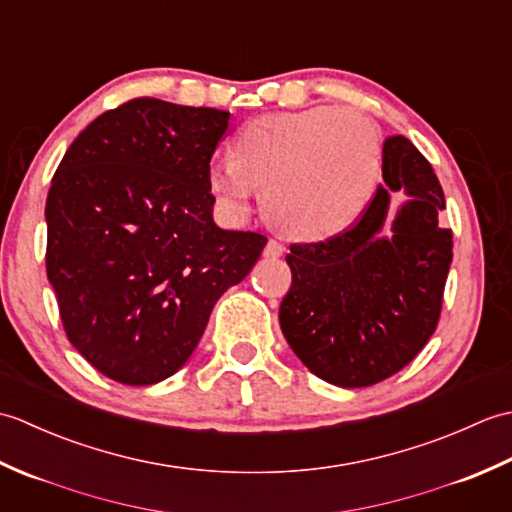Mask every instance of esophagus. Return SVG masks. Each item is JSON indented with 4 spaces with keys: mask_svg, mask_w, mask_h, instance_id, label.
Instances as JSON below:
<instances>
[{
    "mask_svg": "<svg viewBox=\"0 0 512 512\" xmlns=\"http://www.w3.org/2000/svg\"><path fill=\"white\" fill-rule=\"evenodd\" d=\"M281 255H284V244L277 242V239H270V242H268L266 248H264V257L277 259V257H281Z\"/></svg>",
    "mask_w": 512,
    "mask_h": 512,
    "instance_id": "esophagus-1",
    "label": "esophagus"
}]
</instances>
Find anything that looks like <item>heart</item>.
I'll use <instances>...</instances> for the list:
<instances>
[{
  "label": "heart",
  "mask_w": 512,
  "mask_h": 512,
  "mask_svg": "<svg viewBox=\"0 0 512 512\" xmlns=\"http://www.w3.org/2000/svg\"><path fill=\"white\" fill-rule=\"evenodd\" d=\"M383 143L372 118L319 105L266 114L242 127L233 158L215 162L211 191L248 213L266 189V213L281 231L319 242L347 231L367 209L380 176Z\"/></svg>",
  "instance_id": "heart-1"
}]
</instances>
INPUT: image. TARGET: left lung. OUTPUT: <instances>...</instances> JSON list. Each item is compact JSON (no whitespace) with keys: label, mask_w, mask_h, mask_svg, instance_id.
Returning a JSON list of instances; mask_svg holds the SVG:
<instances>
[{"label":"left lung","mask_w":512,"mask_h":512,"mask_svg":"<svg viewBox=\"0 0 512 512\" xmlns=\"http://www.w3.org/2000/svg\"><path fill=\"white\" fill-rule=\"evenodd\" d=\"M383 180L352 228L292 244V286L279 323L301 363L325 383L369 387L409 365L436 332L453 259L438 224L444 193L429 160L405 136L383 145ZM405 190L392 235H382L390 193Z\"/></svg>","instance_id":"8db88e82"}]
</instances>
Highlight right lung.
I'll return each mask as SVG.
<instances>
[{"mask_svg": "<svg viewBox=\"0 0 512 512\" xmlns=\"http://www.w3.org/2000/svg\"><path fill=\"white\" fill-rule=\"evenodd\" d=\"M231 114L134 99L74 138L46 200V270L63 330L123 385L189 361L215 301L268 239L213 222L211 156Z\"/></svg>", "mask_w": 512, "mask_h": 512, "instance_id": "right-lung-1", "label": "right lung"}]
</instances>
